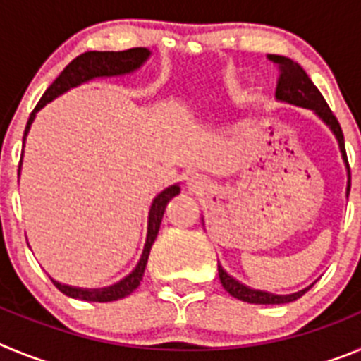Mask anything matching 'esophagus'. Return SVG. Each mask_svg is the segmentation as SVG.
<instances>
[{
    "mask_svg": "<svg viewBox=\"0 0 361 361\" xmlns=\"http://www.w3.org/2000/svg\"><path fill=\"white\" fill-rule=\"evenodd\" d=\"M186 184L190 188H193V190H195V188H199L200 186V178H199V175H190V177L186 178Z\"/></svg>",
    "mask_w": 361,
    "mask_h": 361,
    "instance_id": "obj_1",
    "label": "esophagus"
}]
</instances>
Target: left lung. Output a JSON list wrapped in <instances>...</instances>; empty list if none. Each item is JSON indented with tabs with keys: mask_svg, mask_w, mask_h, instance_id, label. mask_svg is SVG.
Segmentation results:
<instances>
[{
	"mask_svg": "<svg viewBox=\"0 0 361 361\" xmlns=\"http://www.w3.org/2000/svg\"><path fill=\"white\" fill-rule=\"evenodd\" d=\"M269 59L273 63L280 66V78L279 85H276V94L275 97L279 99L280 103H288L293 104V106L300 108H307V110H312L324 121L329 130L333 132V135L336 137L338 148H340V153H342V159L345 162L347 168V190L345 195L349 197L350 190V171H349V162H347V153H345V142H343V133L342 128H340V123H338L336 117L333 116L331 108L325 103L324 95L320 94L317 86L312 85V81L309 79V75L305 73V70L295 63L289 57L283 56H269ZM219 279L222 288L229 293L235 298L242 300V302H247V304H289V302H295L296 298L307 293L309 289L312 288L307 286L302 291L291 293V295H275V293L262 291V289H253L245 283L238 282L237 279H233L224 267L220 266L219 262Z\"/></svg>",
	"mask_w": 361,
	"mask_h": 361,
	"instance_id": "8db88e82",
	"label": "left lung"
}]
</instances>
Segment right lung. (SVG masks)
Returning a JSON list of instances; mask_svg holds the SVG:
<instances>
[{
  "instance_id": "right-lung-1",
  "label": "right lung",
  "mask_w": 361,
  "mask_h": 361,
  "mask_svg": "<svg viewBox=\"0 0 361 361\" xmlns=\"http://www.w3.org/2000/svg\"><path fill=\"white\" fill-rule=\"evenodd\" d=\"M152 52L148 49H130L123 50V52H85L81 56H78L70 65H66V68L59 73V78L52 82V85L47 88V92L43 94V97L39 99L37 106L34 108V111L28 117L27 128H25L23 142L27 139L28 132H30V126L36 119V114L43 106L54 101L56 97L63 95L65 92L72 90L75 86L82 85V82L94 81V79L101 78H119V75H126V73H132L135 70L141 68L146 61L149 59ZM19 171H21V162H19ZM180 193V186L178 184H171L166 190H162L155 199H153L152 206H149L148 212V233H146V242L145 250H142L141 258L137 266L133 267V271L130 275H126L124 279H121L119 282L106 286V288H75V286H68V283H61L57 280L50 279L54 282L57 289L61 293H65L70 298L85 300V302H114V300H121L124 296L132 295L139 283H141L142 275H145L146 264H148L149 250H152L153 242L157 238L159 228H161V220L164 215V209L168 206L171 199L175 195Z\"/></svg>"
}]
</instances>
